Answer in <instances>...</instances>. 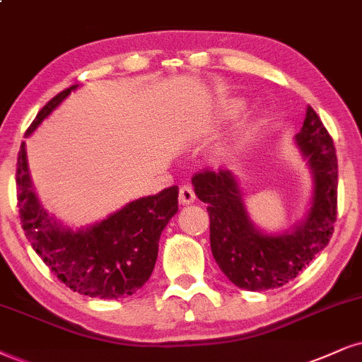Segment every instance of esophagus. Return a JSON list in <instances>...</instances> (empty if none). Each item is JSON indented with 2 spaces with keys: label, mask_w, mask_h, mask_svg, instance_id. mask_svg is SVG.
Instances as JSON below:
<instances>
[{
  "label": "esophagus",
  "mask_w": 362,
  "mask_h": 362,
  "mask_svg": "<svg viewBox=\"0 0 362 362\" xmlns=\"http://www.w3.org/2000/svg\"><path fill=\"white\" fill-rule=\"evenodd\" d=\"M196 194H194V189L191 188L189 185H182L180 188V203L182 204H191L194 202Z\"/></svg>",
  "instance_id": "esophagus-1"
}]
</instances>
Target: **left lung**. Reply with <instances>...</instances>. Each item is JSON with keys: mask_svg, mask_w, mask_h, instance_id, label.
Returning a JSON list of instances; mask_svg holds the SVG:
<instances>
[{"mask_svg": "<svg viewBox=\"0 0 362 362\" xmlns=\"http://www.w3.org/2000/svg\"><path fill=\"white\" fill-rule=\"evenodd\" d=\"M297 142L314 173V202L305 220L287 233L269 236L253 228L230 171L206 169L193 176L194 193L208 203L211 253L236 287L253 292L282 287L309 265L334 233L337 220L336 147L312 107L307 109Z\"/></svg>", "mask_w": 362, "mask_h": 362, "instance_id": "left-lung-1", "label": "left lung"}]
</instances>
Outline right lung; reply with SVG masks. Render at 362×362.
<instances>
[{"instance_id":"right-lung-1","label":"right lung","mask_w":362,"mask_h":362,"mask_svg":"<svg viewBox=\"0 0 362 362\" xmlns=\"http://www.w3.org/2000/svg\"><path fill=\"white\" fill-rule=\"evenodd\" d=\"M57 93L37 114L26 131L30 136L70 92ZM177 186L129 203L107 220L72 231L40 208L26 166L25 142L16 163V206L21 228L31 247L60 282L87 297L132 296L153 274L159 236L177 211Z\"/></svg>"}]
</instances>
